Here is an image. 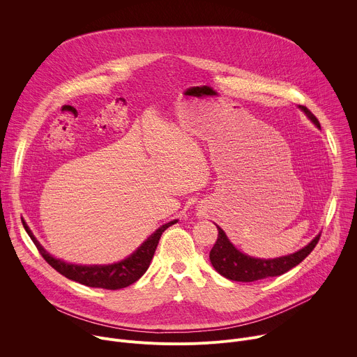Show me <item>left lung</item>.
<instances>
[{"instance_id": "1", "label": "left lung", "mask_w": 357, "mask_h": 357, "mask_svg": "<svg viewBox=\"0 0 357 357\" xmlns=\"http://www.w3.org/2000/svg\"><path fill=\"white\" fill-rule=\"evenodd\" d=\"M299 109L308 116V119L318 128H321L318 119L307 107L299 106ZM218 230H219L218 240L209 254L211 263L220 275L231 281H240V282H252V281L268 278V277H277L289 271L291 268H294L302 260H305L310 256L321 237V234H318L308 245H305L303 248L298 250L294 254H289V256L266 260V259H254L247 256V254L241 252L230 243L226 233L219 226H218Z\"/></svg>"}]
</instances>
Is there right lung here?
<instances>
[{
	"label": "right lung",
	"instance_id": "add662e5",
	"mask_svg": "<svg viewBox=\"0 0 357 357\" xmlns=\"http://www.w3.org/2000/svg\"><path fill=\"white\" fill-rule=\"evenodd\" d=\"M178 220H172L167 225H162L157 231L152 233L132 254L130 257H127L123 261L109 264V266H77V264H69L65 263L59 259H55L50 256V254L39 244V241L35 238L29 227L26 226L25 222L24 227L32 241L35 243L36 248L42 254V257L45 261L55 268L59 274L65 275L66 278L80 282L87 287L93 288H105V289H120L126 288L135 281H138L145 271L149 267V263L154 257V252L157 250L158 241L162 236V233L172 225H175Z\"/></svg>",
	"mask_w": 357,
	"mask_h": 357
}]
</instances>
